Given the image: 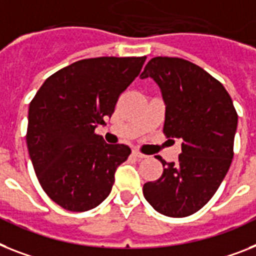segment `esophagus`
I'll return each mask as SVG.
<instances>
[{"label": "esophagus", "mask_w": 256, "mask_h": 256, "mask_svg": "<svg viewBox=\"0 0 256 256\" xmlns=\"http://www.w3.org/2000/svg\"><path fill=\"white\" fill-rule=\"evenodd\" d=\"M132 154L136 158H146V156H145V154H142L141 152H138V150H133Z\"/></svg>", "instance_id": "1"}]
</instances>
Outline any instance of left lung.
<instances>
[{
  "mask_svg": "<svg viewBox=\"0 0 256 256\" xmlns=\"http://www.w3.org/2000/svg\"><path fill=\"white\" fill-rule=\"evenodd\" d=\"M140 77L161 88L164 134L182 140L178 161L157 157L164 172L144 184V196L164 216L187 217L212 199L229 170L238 114L218 80L180 57H153Z\"/></svg>",
  "mask_w": 256,
  "mask_h": 256,
  "instance_id": "1",
  "label": "left lung"
}]
</instances>
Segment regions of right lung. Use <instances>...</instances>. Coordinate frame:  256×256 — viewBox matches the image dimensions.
<instances>
[{
  "instance_id": "add662e5",
  "label": "right lung",
  "mask_w": 256,
  "mask_h": 256,
  "mask_svg": "<svg viewBox=\"0 0 256 256\" xmlns=\"http://www.w3.org/2000/svg\"><path fill=\"white\" fill-rule=\"evenodd\" d=\"M145 60L76 61L50 76L30 103L26 141L34 170L48 198L66 210L85 212L110 195L116 168L130 149L106 144L95 126L111 118Z\"/></svg>"
}]
</instances>
